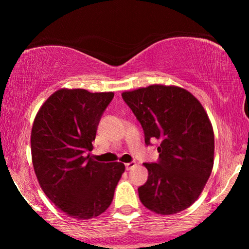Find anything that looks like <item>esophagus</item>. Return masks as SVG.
<instances>
[{
	"instance_id": "1",
	"label": "esophagus",
	"mask_w": 249,
	"mask_h": 249,
	"mask_svg": "<svg viewBox=\"0 0 249 249\" xmlns=\"http://www.w3.org/2000/svg\"><path fill=\"white\" fill-rule=\"evenodd\" d=\"M135 166H136V162H135V161H130V162L125 163L126 170H130V169H132V168H134Z\"/></svg>"
}]
</instances>
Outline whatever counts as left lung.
Segmentation results:
<instances>
[{
    "mask_svg": "<svg viewBox=\"0 0 249 249\" xmlns=\"http://www.w3.org/2000/svg\"><path fill=\"white\" fill-rule=\"evenodd\" d=\"M122 98L140 122L145 144L159 141V158L145 162L148 179L138 188L142 203L171 215L188 209L212 172L214 133L203 107L190 92L154 84Z\"/></svg>",
    "mask_w": 249,
    "mask_h": 249,
    "instance_id": "obj_1",
    "label": "left lung"
}]
</instances>
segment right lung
Returning <instances> with one entry per match:
<instances>
[{
	"label": "right lung",
	"instance_id": "right-lung-1",
	"mask_svg": "<svg viewBox=\"0 0 249 249\" xmlns=\"http://www.w3.org/2000/svg\"><path fill=\"white\" fill-rule=\"evenodd\" d=\"M113 92L61 89L50 95L32 128L34 170L49 200L78 220L99 216L112 203L124 163L91 158L96 129Z\"/></svg>",
	"mask_w": 249,
	"mask_h": 249
}]
</instances>
